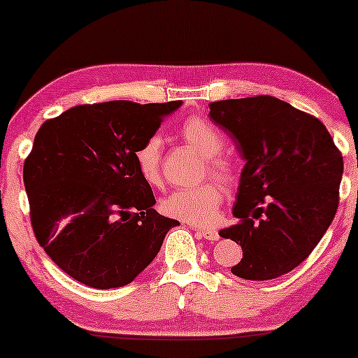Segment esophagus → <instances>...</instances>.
I'll return each instance as SVG.
<instances>
[{
	"label": "esophagus",
	"instance_id": "esophagus-1",
	"mask_svg": "<svg viewBox=\"0 0 358 358\" xmlns=\"http://www.w3.org/2000/svg\"><path fill=\"white\" fill-rule=\"evenodd\" d=\"M197 234L200 238L207 239V241H212V243L218 241L220 239V234L218 231H215V229H197Z\"/></svg>",
	"mask_w": 358,
	"mask_h": 358
}]
</instances>
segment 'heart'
I'll return each instance as SVG.
<instances>
[{
    "mask_svg": "<svg viewBox=\"0 0 358 358\" xmlns=\"http://www.w3.org/2000/svg\"><path fill=\"white\" fill-rule=\"evenodd\" d=\"M179 134L203 156L205 169L223 184H231L236 178V168L228 155L220 153L223 146V135L217 127L202 117H189L180 125ZM161 140L151 136L135 150L134 158L136 169L148 185L161 184ZM224 199V190L217 182H205L197 187L178 189L166 195L161 210L168 217L192 224H212L217 222L220 207Z\"/></svg>",
    "mask_w": 358,
    "mask_h": 358,
    "instance_id": "heart-1",
    "label": "heart"
}]
</instances>
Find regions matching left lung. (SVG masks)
Wrapping results in <instances>:
<instances>
[{
    "mask_svg": "<svg viewBox=\"0 0 358 358\" xmlns=\"http://www.w3.org/2000/svg\"><path fill=\"white\" fill-rule=\"evenodd\" d=\"M246 161L233 215L220 236L243 249L231 267L246 280H271L310 256L334 220L344 171L341 151L316 117L272 96L210 104Z\"/></svg>",
    "mask_w": 358,
    "mask_h": 358,
    "instance_id": "left-lung-1",
    "label": "left lung"
}]
</instances>
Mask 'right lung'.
<instances>
[{
    "label": "right lung",
    "instance_id": "1",
    "mask_svg": "<svg viewBox=\"0 0 358 358\" xmlns=\"http://www.w3.org/2000/svg\"><path fill=\"white\" fill-rule=\"evenodd\" d=\"M180 101L76 106L38 129L24 163L37 241L53 262L92 288H117L159 252L178 220L153 208L134 153Z\"/></svg>",
    "mask_w": 358,
    "mask_h": 358
}]
</instances>
